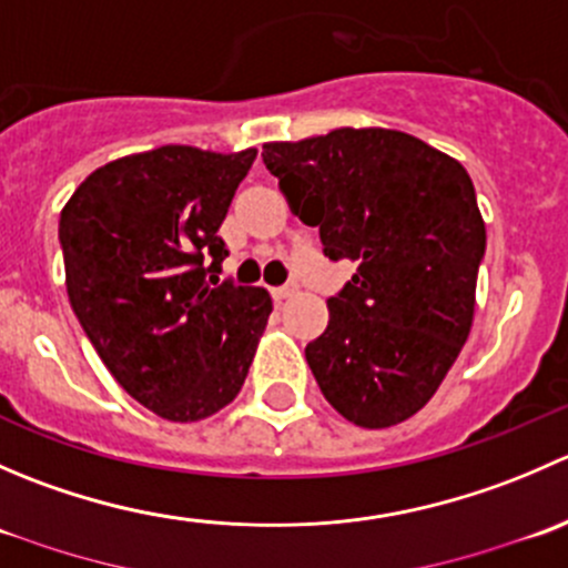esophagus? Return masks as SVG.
I'll use <instances>...</instances> for the list:
<instances>
[{
  "mask_svg": "<svg viewBox=\"0 0 568 568\" xmlns=\"http://www.w3.org/2000/svg\"><path fill=\"white\" fill-rule=\"evenodd\" d=\"M296 291H300V285H296L294 280H291V283L272 288V296H274V302H283V300H288V296H294Z\"/></svg>",
  "mask_w": 568,
  "mask_h": 568,
  "instance_id": "34e87169",
  "label": "esophagus"
}]
</instances>
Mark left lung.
I'll list each match as a JSON object with an SVG mask.
<instances>
[{
  "mask_svg": "<svg viewBox=\"0 0 568 568\" xmlns=\"http://www.w3.org/2000/svg\"><path fill=\"white\" fill-rule=\"evenodd\" d=\"M263 164L329 261L357 274L326 300L305 357L346 420L387 428L428 404L473 326L486 252L475 186L456 159L390 129L268 142Z\"/></svg>",
  "mask_w": 568,
  "mask_h": 568,
  "instance_id": "left-lung-1",
  "label": "left lung"
}]
</instances>
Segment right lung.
I'll list each match as a JSON object with an SVG mask.
<instances>
[{
  "instance_id": "right-lung-1",
  "label": "right lung",
  "mask_w": 568,
  "mask_h": 568,
  "mask_svg": "<svg viewBox=\"0 0 568 568\" xmlns=\"http://www.w3.org/2000/svg\"><path fill=\"white\" fill-rule=\"evenodd\" d=\"M255 151L186 145L109 162L60 214L68 300L109 374L173 423L231 404L272 313L266 288L209 285L222 272V220Z\"/></svg>"
}]
</instances>
